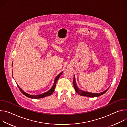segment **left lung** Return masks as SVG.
<instances>
[{
  "instance_id": "obj_1",
  "label": "left lung",
  "mask_w": 127,
  "mask_h": 127,
  "mask_svg": "<svg viewBox=\"0 0 127 127\" xmlns=\"http://www.w3.org/2000/svg\"><path fill=\"white\" fill-rule=\"evenodd\" d=\"M73 86H74V89L75 90V91L80 95L84 96H86V97H95L103 95L107 91V90H108V89H107L106 90H105V91H104V92H103L102 93H98V94L90 93H88V92L83 91V90H81L80 89H79V88L77 87V85L76 84L75 78L74 76V78H73Z\"/></svg>"
}]
</instances>
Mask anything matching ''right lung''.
I'll return each instance as SVG.
<instances>
[{
    "mask_svg": "<svg viewBox=\"0 0 127 127\" xmlns=\"http://www.w3.org/2000/svg\"><path fill=\"white\" fill-rule=\"evenodd\" d=\"M63 73V72H61V73H60L55 78V81H54V84L52 86V87L51 88L50 90H49V91H48L46 93H45L44 94H41V95H30L27 93H26L25 92H24L23 90L20 87V86L18 85V84H17V85L18 86V87H19V88L20 89V90H21V92L23 93V94L24 95H25L26 96L29 97V98H34V99H38V98H43V97H46V96H49L50 95H51L52 94V93L54 92V89H55V88L56 87V83H57V81L58 80V79H59V78L60 77V75H61V74Z\"/></svg>",
    "mask_w": 127,
    "mask_h": 127,
    "instance_id": "1",
    "label": "right lung"
}]
</instances>
